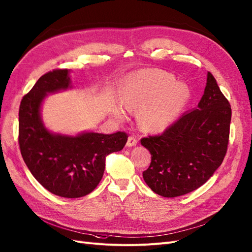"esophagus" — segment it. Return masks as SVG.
I'll list each match as a JSON object with an SVG mask.
<instances>
[{
  "label": "esophagus",
  "mask_w": 252,
  "mask_h": 252,
  "mask_svg": "<svg viewBox=\"0 0 252 252\" xmlns=\"http://www.w3.org/2000/svg\"><path fill=\"white\" fill-rule=\"evenodd\" d=\"M137 143H138V140L136 139V137L129 136L128 139H127V142H126V146L127 147H133V146H136Z\"/></svg>",
  "instance_id": "1"
}]
</instances>
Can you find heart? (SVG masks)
I'll return each instance as SVG.
<instances>
[{"instance_id": "obj_1", "label": "heart", "mask_w": 252, "mask_h": 252, "mask_svg": "<svg viewBox=\"0 0 252 252\" xmlns=\"http://www.w3.org/2000/svg\"><path fill=\"white\" fill-rule=\"evenodd\" d=\"M172 75L158 70L129 74L120 89L119 96L127 109H138L139 125L150 132H159L171 126L187 106L189 86L174 81ZM113 114L125 117L123 107L116 106Z\"/></svg>"}]
</instances>
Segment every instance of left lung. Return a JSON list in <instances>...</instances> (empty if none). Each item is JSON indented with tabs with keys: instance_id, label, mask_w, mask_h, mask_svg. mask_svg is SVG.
<instances>
[{
	"instance_id": "8db88e82",
	"label": "left lung",
	"mask_w": 252,
	"mask_h": 252,
	"mask_svg": "<svg viewBox=\"0 0 252 252\" xmlns=\"http://www.w3.org/2000/svg\"><path fill=\"white\" fill-rule=\"evenodd\" d=\"M231 117V105L208 72L198 107L161 135L141 140L151 155L143 178L152 191L175 198L195 190L212 177L226 153Z\"/></svg>"
}]
</instances>
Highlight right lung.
<instances>
[{"instance_id": "obj_1", "label": "right lung", "mask_w": 252, "mask_h": 252, "mask_svg": "<svg viewBox=\"0 0 252 252\" xmlns=\"http://www.w3.org/2000/svg\"><path fill=\"white\" fill-rule=\"evenodd\" d=\"M70 71L59 69L39 78L19 107L20 152L36 180L63 198H81L101 181L108 155L122 150L123 132L106 135L83 132L76 136L52 133L42 120L41 108L48 94L72 89Z\"/></svg>"}]
</instances>
